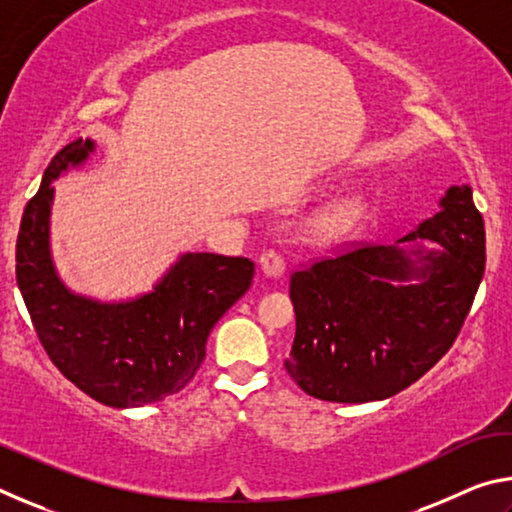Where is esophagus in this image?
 <instances>
[{
    "instance_id": "34e87169",
    "label": "esophagus",
    "mask_w": 512,
    "mask_h": 512,
    "mask_svg": "<svg viewBox=\"0 0 512 512\" xmlns=\"http://www.w3.org/2000/svg\"><path fill=\"white\" fill-rule=\"evenodd\" d=\"M259 268H262V273L266 277H271V280H280L284 271H287V264H284V259L280 255L271 250V253H264L259 257Z\"/></svg>"
}]
</instances>
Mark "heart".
<instances>
[{
    "instance_id": "b5f03b06",
    "label": "heart",
    "mask_w": 512,
    "mask_h": 512,
    "mask_svg": "<svg viewBox=\"0 0 512 512\" xmlns=\"http://www.w3.org/2000/svg\"><path fill=\"white\" fill-rule=\"evenodd\" d=\"M368 212V201L363 196H343L327 203L314 214L309 223L311 237L318 241H336L348 237L363 221Z\"/></svg>"
}]
</instances>
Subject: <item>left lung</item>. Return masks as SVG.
<instances>
[{
	"instance_id": "1",
	"label": "left lung",
	"mask_w": 512,
	"mask_h": 512,
	"mask_svg": "<svg viewBox=\"0 0 512 512\" xmlns=\"http://www.w3.org/2000/svg\"><path fill=\"white\" fill-rule=\"evenodd\" d=\"M485 268L472 187L452 185L438 212L391 246H361L291 275L296 339L284 361L325 402L386 400L452 348Z\"/></svg>"
}]
</instances>
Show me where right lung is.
<instances>
[{"label":"right lung","instance_id":"1","mask_svg":"<svg viewBox=\"0 0 512 512\" xmlns=\"http://www.w3.org/2000/svg\"><path fill=\"white\" fill-rule=\"evenodd\" d=\"M94 153L97 142L79 137L51 160L17 232V287L54 366L92 400L137 409L192 381L207 336L250 289L255 264L187 250L135 296L101 300L69 289L51 250L54 183L85 167Z\"/></svg>","mask_w":512,"mask_h":512}]
</instances>
